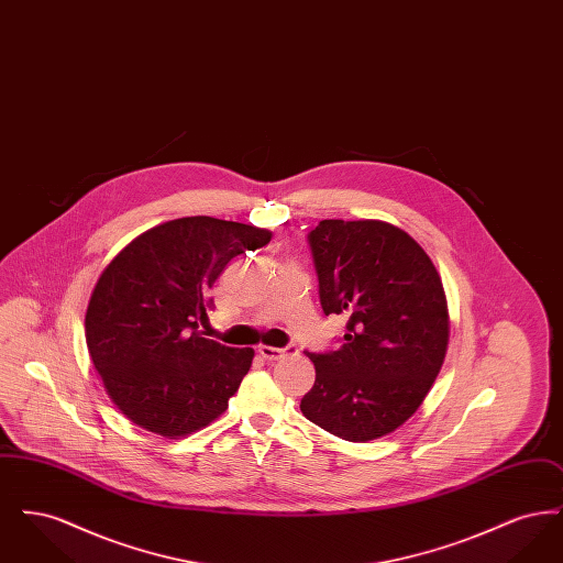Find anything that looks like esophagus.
I'll return each mask as SVG.
<instances>
[{"instance_id": "obj_1", "label": "esophagus", "mask_w": 563, "mask_h": 563, "mask_svg": "<svg viewBox=\"0 0 563 563\" xmlns=\"http://www.w3.org/2000/svg\"><path fill=\"white\" fill-rule=\"evenodd\" d=\"M297 350L294 346H289V349H274V346H260V354L269 361V363H274V361H280V358H285L287 354H294Z\"/></svg>"}]
</instances>
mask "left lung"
Instances as JSON below:
<instances>
[{
	"label": "left lung",
	"mask_w": 563,
	"mask_h": 563,
	"mask_svg": "<svg viewBox=\"0 0 563 563\" xmlns=\"http://www.w3.org/2000/svg\"><path fill=\"white\" fill-rule=\"evenodd\" d=\"M308 242L322 312L349 322L340 349L306 352L317 379L299 409L340 439L374 441L416 413L443 365V283L424 249L384 221L322 219Z\"/></svg>",
	"instance_id": "1"
}]
</instances>
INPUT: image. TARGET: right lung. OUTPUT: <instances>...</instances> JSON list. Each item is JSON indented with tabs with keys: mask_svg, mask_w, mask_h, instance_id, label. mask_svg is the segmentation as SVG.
<instances>
[{
	"mask_svg": "<svg viewBox=\"0 0 563 563\" xmlns=\"http://www.w3.org/2000/svg\"><path fill=\"white\" fill-rule=\"evenodd\" d=\"M269 239L246 223L181 217L136 236L103 269L86 310V346L109 399L136 427L177 439L228 409L255 352L202 338L198 321L225 266Z\"/></svg>",
	"mask_w": 563,
	"mask_h": 563,
	"instance_id": "obj_1",
	"label": "right lung"
}]
</instances>
